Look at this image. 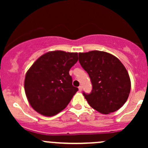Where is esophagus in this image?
Returning a JSON list of instances; mask_svg holds the SVG:
<instances>
[{"mask_svg": "<svg viewBox=\"0 0 148 148\" xmlns=\"http://www.w3.org/2000/svg\"><path fill=\"white\" fill-rule=\"evenodd\" d=\"M79 91L81 92V91H82V90H83V87L81 86H80L79 87Z\"/></svg>", "mask_w": 148, "mask_h": 148, "instance_id": "1", "label": "esophagus"}]
</instances>
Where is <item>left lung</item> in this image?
I'll return each mask as SVG.
<instances>
[{
	"label": "left lung",
	"instance_id": "8db88e82",
	"mask_svg": "<svg viewBox=\"0 0 148 148\" xmlns=\"http://www.w3.org/2000/svg\"><path fill=\"white\" fill-rule=\"evenodd\" d=\"M79 61L90 78L91 92H83L90 106L103 114L118 111L128 99L130 76L118 58L107 52L79 53Z\"/></svg>",
	"mask_w": 148,
	"mask_h": 148
}]
</instances>
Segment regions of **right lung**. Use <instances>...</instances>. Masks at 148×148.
Returning a JSON list of instances; mask_svg holds the SVG:
<instances>
[{
  "label": "right lung",
  "mask_w": 148,
  "mask_h": 148,
  "mask_svg": "<svg viewBox=\"0 0 148 148\" xmlns=\"http://www.w3.org/2000/svg\"><path fill=\"white\" fill-rule=\"evenodd\" d=\"M78 60L77 53L54 51L39 58L26 72L24 89L34 110L53 116L68 105L78 88L72 86L69 69Z\"/></svg>",
  "instance_id": "right-lung-1"
}]
</instances>
